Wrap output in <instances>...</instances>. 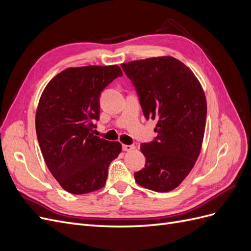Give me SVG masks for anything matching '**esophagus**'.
I'll use <instances>...</instances> for the list:
<instances>
[{
    "mask_svg": "<svg viewBox=\"0 0 251 251\" xmlns=\"http://www.w3.org/2000/svg\"><path fill=\"white\" fill-rule=\"evenodd\" d=\"M123 150L126 151H131L135 150V146H127V144H124Z\"/></svg>",
    "mask_w": 251,
    "mask_h": 251,
    "instance_id": "esophagus-1",
    "label": "esophagus"
}]
</instances>
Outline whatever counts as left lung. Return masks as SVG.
Returning <instances> with one entry per match:
<instances>
[{
	"instance_id": "left-lung-1",
	"label": "left lung",
	"mask_w": 251,
	"mask_h": 251,
	"mask_svg": "<svg viewBox=\"0 0 251 251\" xmlns=\"http://www.w3.org/2000/svg\"><path fill=\"white\" fill-rule=\"evenodd\" d=\"M121 68L137 91L144 116L157 120L156 139L141 144L147 163L135 180L151 191L171 192L200 155L207 113L204 91L193 71L172 56L133 60Z\"/></svg>"
}]
</instances>
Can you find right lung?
<instances>
[{
    "instance_id": "add662e5",
    "label": "right lung",
    "mask_w": 251,
    "mask_h": 251,
    "mask_svg": "<svg viewBox=\"0 0 251 251\" xmlns=\"http://www.w3.org/2000/svg\"><path fill=\"white\" fill-rule=\"evenodd\" d=\"M123 72L117 65L73 67L44 89L35 115L40 148L52 176L65 191L82 195L104 186L121 143L92 133L100 119L101 91Z\"/></svg>"
}]
</instances>
